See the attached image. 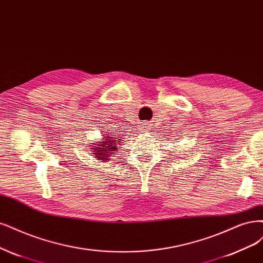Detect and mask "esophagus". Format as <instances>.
I'll list each match as a JSON object with an SVG mask.
<instances>
[{
	"label": "esophagus",
	"instance_id": "esophagus-1",
	"mask_svg": "<svg viewBox=\"0 0 263 263\" xmlns=\"http://www.w3.org/2000/svg\"><path fill=\"white\" fill-rule=\"evenodd\" d=\"M141 130H144V132H147V130H149L150 129V125L146 122V123H143L142 125H141Z\"/></svg>",
	"mask_w": 263,
	"mask_h": 263
}]
</instances>
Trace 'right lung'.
Here are the masks:
<instances>
[{"label":"right lung","mask_w":263,"mask_h":263,"mask_svg":"<svg viewBox=\"0 0 263 263\" xmlns=\"http://www.w3.org/2000/svg\"><path fill=\"white\" fill-rule=\"evenodd\" d=\"M102 140L98 141L95 140L90 143L91 146L92 155L96 156L97 160H100V162H107L111 157L115 155V151H117V146L124 143L123 142V136L121 134H110L105 133L102 135Z\"/></svg>","instance_id":"right-lung-1"}]
</instances>
